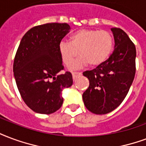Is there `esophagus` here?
Returning <instances> with one entry per match:
<instances>
[{
    "label": "esophagus",
    "instance_id": "1",
    "mask_svg": "<svg viewBox=\"0 0 146 146\" xmlns=\"http://www.w3.org/2000/svg\"><path fill=\"white\" fill-rule=\"evenodd\" d=\"M72 75H73V80H75L76 79V77L81 76L82 73H80V72H73V73H72Z\"/></svg>",
    "mask_w": 146,
    "mask_h": 146
}]
</instances>
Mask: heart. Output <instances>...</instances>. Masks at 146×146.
Returning <instances> with one entry per match:
<instances>
[{
	"label": "heart",
	"mask_w": 146,
	"mask_h": 146,
	"mask_svg": "<svg viewBox=\"0 0 146 146\" xmlns=\"http://www.w3.org/2000/svg\"><path fill=\"white\" fill-rule=\"evenodd\" d=\"M114 48V37L111 32L106 30L83 29L73 33L70 42L61 41L58 49L60 58L65 66H70L79 56L70 68L76 70L89 63L98 66L106 61Z\"/></svg>",
	"instance_id": "b5f03b06"
}]
</instances>
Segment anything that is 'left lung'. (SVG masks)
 <instances>
[{"instance_id": "obj_1", "label": "left lung", "mask_w": 146, "mask_h": 146, "mask_svg": "<svg viewBox=\"0 0 146 146\" xmlns=\"http://www.w3.org/2000/svg\"><path fill=\"white\" fill-rule=\"evenodd\" d=\"M114 50L105 62L83 75L89 87L83 94L84 105L96 114H105L117 108L128 94L135 75L136 49L122 29L112 28Z\"/></svg>"}]
</instances>
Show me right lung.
Returning a JSON list of instances; mask_svg holds the SVG:
<instances>
[{"label": "right lung", "mask_w": 146, "mask_h": 146, "mask_svg": "<svg viewBox=\"0 0 146 146\" xmlns=\"http://www.w3.org/2000/svg\"><path fill=\"white\" fill-rule=\"evenodd\" d=\"M66 23H47L29 29L15 54L13 71L21 98L33 111L49 114L62 103V90L73 84L70 72L59 73L64 66L59 43L69 33Z\"/></svg>", "instance_id": "1"}]
</instances>
